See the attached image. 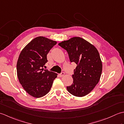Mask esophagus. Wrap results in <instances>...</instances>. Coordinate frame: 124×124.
<instances>
[{
    "mask_svg": "<svg viewBox=\"0 0 124 124\" xmlns=\"http://www.w3.org/2000/svg\"><path fill=\"white\" fill-rule=\"evenodd\" d=\"M64 76V73L63 72H61V73H60V74H59V76H60V77H63Z\"/></svg>",
    "mask_w": 124,
    "mask_h": 124,
    "instance_id": "obj_1",
    "label": "esophagus"
}]
</instances>
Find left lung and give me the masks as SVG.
Instances as JSON below:
<instances>
[{
	"instance_id": "left-lung-1",
	"label": "left lung",
	"mask_w": 124,
	"mask_h": 124,
	"mask_svg": "<svg viewBox=\"0 0 124 124\" xmlns=\"http://www.w3.org/2000/svg\"><path fill=\"white\" fill-rule=\"evenodd\" d=\"M59 45L67 51L70 62L77 64L72 76L73 83L67 87L68 91L77 97L86 95L94 88L101 76L102 63L98 51L78 37L63 41Z\"/></svg>"
}]
</instances>
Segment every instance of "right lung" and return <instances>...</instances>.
Masks as SVG:
<instances>
[{"label": "right lung", "instance_id": "right-lung-1", "mask_svg": "<svg viewBox=\"0 0 124 124\" xmlns=\"http://www.w3.org/2000/svg\"><path fill=\"white\" fill-rule=\"evenodd\" d=\"M57 44L45 37L32 39L21 52L17 62V75L20 83L27 93L36 98L49 92L57 77L56 73L44 70L47 55Z\"/></svg>", "mask_w": 124, "mask_h": 124}]
</instances>
